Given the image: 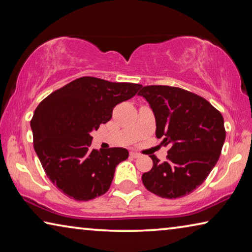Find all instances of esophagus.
Listing matches in <instances>:
<instances>
[{"mask_svg": "<svg viewBox=\"0 0 252 252\" xmlns=\"http://www.w3.org/2000/svg\"><path fill=\"white\" fill-rule=\"evenodd\" d=\"M130 157H131V158H134V159H135V158H139L140 155H139V153L132 151V152H130Z\"/></svg>", "mask_w": 252, "mask_h": 252, "instance_id": "obj_1", "label": "esophagus"}]
</instances>
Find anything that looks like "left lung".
Instances as JSON below:
<instances>
[{
	"mask_svg": "<svg viewBox=\"0 0 252 252\" xmlns=\"http://www.w3.org/2000/svg\"><path fill=\"white\" fill-rule=\"evenodd\" d=\"M155 113L156 135L169 146L167 161L151 156L152 169L142 174L150 192L176 199L202 185L219 160L225 139L223 117L203 97L169 85H147L138 93Z\"/></svg>",
	"mask_w": 252,
	"mask_h": 252,
	"instance_id": "obj_1",
	"label": "left lung"
}]
</instances>
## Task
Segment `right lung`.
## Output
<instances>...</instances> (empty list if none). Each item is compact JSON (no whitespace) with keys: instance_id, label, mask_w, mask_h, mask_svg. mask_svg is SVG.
Here are the masks:
<instances>
[{"instance_id":"add662e5","label":"right lung","mask_w":252,"mask_h":252,"mask_svg":"<svg viewBox=\"0 0 252 252\" xmlns=\"http://www.w3.org/2000/svg\"><path fill=\"white\" fill-rule=\"evenodd\" d=\"M141 84L82 76L45 97L31 120L33 146L46 176L76 201L104 194L125 148L91 149L90 132L112 118L114 106L133 97Z\"/></svg>"}]
</instances>
